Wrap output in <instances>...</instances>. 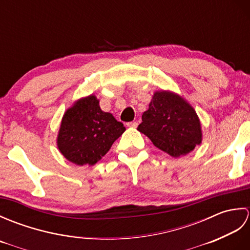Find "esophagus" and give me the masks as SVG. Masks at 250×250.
Returning a JSON list of instances; mask_svg holds the SVG:
<instances>
[{"label":"esophagus","mask_w":250,"mask_h":250,"mask_svg":"<svg viewBox=\"0 0 250 250\" xmlns=\"http://www.w3.org/2000/svg\"><path fill=\"white\" fill-rule=\"evenodd\" d=\"M128 126H131V128H136L137 125H139V122H136V121H131V122H128Z\"/></svg>","instance_id":"esophagus-1"}]
</instances>
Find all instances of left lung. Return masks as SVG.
Returning a JSON list of instances; mask_svg holds the SVG:
<instances>
[{"instance_id": "8db88e82", "label": "left lung", "mask_w": 250, "mask_h": 250, "mask_svg": "<svg viewBox=\"0 0 250 250\" xmlns=\"http://www.w3.org/2000/svg\"><path fill=\"white\" fill-rule=\"evenodd\" d=\"M137 130L172 157L192 151L202 141L201 125L195 110L184 99L167 91L153 94Z\"/></svg>"}]
</instances>
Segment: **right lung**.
I'll return each mask as SVG.
<instances>
[{
  "mask_svg": "<svg viewBox=\"0 0 250 250\" xmlns=\"http://www.w3.org/2000/svg\"><path fill=\"white\" fill-rule=\"evenodd\" d=\"M125 131L124 124L104 113L97 98L90 95L65 111L58 147L68 161L77 166H93Z\"/></svg>",
  "mask_w": 250,
  "mask_h": 250,
  "instance_id": "right-lung-1",
  "label": "right lung"
}]
</instances>
